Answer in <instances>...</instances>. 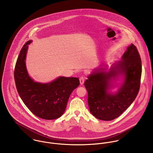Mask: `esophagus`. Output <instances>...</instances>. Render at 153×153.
<instances>
[{
    "instance_id": "34e87169",
    "label": "esophagus",
    "mask_w": 153,
    "mask_h": 153,
    "mask_svg": "<svg viewBox=\"0 0 153 153\" xmlns=\"http://www.w3.org/2000/svg\"><path fill=\"white\" fill-rule=\"evenodd\" d=\"M84 81H85V77L84 76H81L79 78V81H80V84L81 85H82L84 82Z\"/></svg>"
}]
</instances>
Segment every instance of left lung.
Segmentation results:
<instances>
[{"label": "left lung", "instance_id": "1", "mask_svg": "<svg viewBox=\"0 0 153 153\" xmlns=\"http://www.w3.org/2000/svg\"><path fill=\"white\" fill-rule=\"evenodd\" d=\"M121 59L108 71L106 68L95 69L84 83L90 112L99 120L111 121L119 117L131 105L138 93L142 65L140 54L133 44L127 47ZM120 76L123 77V82L117 93L109 92L111 82Z\"/></svg>", "mask_w": 153, "mask_h": 153}]
</instances>
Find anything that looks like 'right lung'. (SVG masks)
Here are the masks:
<instances>
[{
    "instance_id": "right-lung-1",
    "label": "right lung",
    "mask_w": 153,
    "mask_h": 153,
    "mask_svg": "<svg viewBox=\"0 0 153 153\" xmlns=\"http://www.w3.org/2000/svg\"><path fill=\"white\" fill-rule=\"evenodd\" d=\"M23 45L14 71L18 92L25 105L36 116L44 120H54L64 114L72 92L79 85L75 77L59 76L42 84L35 82L29 75L25 64L28 45Z\"/></svg>"
}]
</instances>
